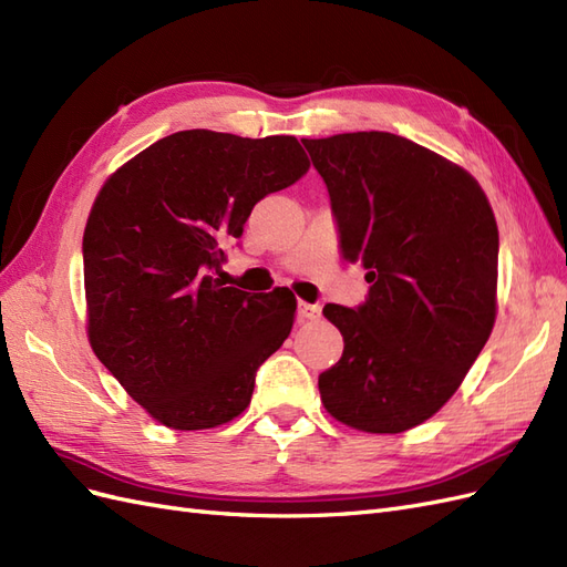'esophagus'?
I'll return each instance as SVG.
<instances>
[{
	"label": "esophagus",
	"mask_w": 567,
	"mask_h": 567,
	"mask_svg": "<svg viewBox=\"0 0 567 567\" xmlns=\"http://www.w3.org/2000/svg\"><path fill=\"white\" fill-rule=\"evenodd\" d=\"M297 318L303 322V320H318L320 318V306L318 303H306V301H299L297 303Z\"/></svg>",
	"instance_id": "34e87169"
}]
</instances>
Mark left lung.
Here are the masks:
<instances>
[{
    "mask_svg": "<svg viewBox=\"0 0 567 567\" xmlns=\"http://www.w3.org/2000/svg\"><path fill=\"white\" fill-rule=\"evenodd\" d=\"M330 194L347 261L368 270L355 309H322L344 351L318 375L339 423L396 434L458 390L494 328L498 230L473 175L392 133L301 140Z\"/></svg>",
    "mask_w": 567,
    "mask_h": 567,
    "instance_id": "obj_1",
    "label": "left lung"
}]
</instances>
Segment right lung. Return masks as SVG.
Returning a JSON list of instances; mask_svg holds the SVG:
<instances>
[{
    "instance_id": "right-lung-1",
    "label": "right lung",
    "mask_w": 567,
    "mask_h": 567,
    "mask_svg": "<svg viewBox=\"0 0 567 567\" xmlns=\"http://www.w3.org/2000/svg\"><path fill=\"white\" fill-rule=\"evenodd\" d=\"M306 171L297 137L183 131L127 161L96 197L83 237L90 344L166 427L239 415L292 330L295 295L249 297L216 272L251 208Z\"/></svg>"
}]
</instances>
